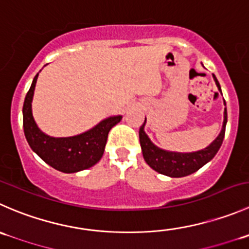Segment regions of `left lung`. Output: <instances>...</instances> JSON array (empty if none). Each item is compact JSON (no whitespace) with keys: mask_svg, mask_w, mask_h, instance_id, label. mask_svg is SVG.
<instances>
[{"mask_svg":"<svg viewBox=\"0 0 249 249\" xmlns=\"http://www.w3.org/2000/svg\"><path fill=\"white\" fill-rule=\"evenodd\" d=\"M213 76L216 86L220 90V85H219L215 75ZM226 122H228V112H226L225 108L223 129H221L219 136L207 148L198 152H194V153H176V152L163 151V149L158 148L152 143L146 132L143 131L144 123H146V119H144V123L141 125L139 131L140 143H141L144 160L153 170L158 171L159 174H163V175L171 176V178H182V176L190 175V174L201 169L209 160H212L214 156L218 153L219 148L223 143L224 136H225Z\"/></svg>","mask_w":249,"mask_h":249,"instance_id":"left-lung-1","label":"left lung"}]
</instances>
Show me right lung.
<instances>
[{"label": "right lung", "instance_id": "add662e5", "mask_svg": "<svg viewBox=\"0 0 249 249\" xmlns=\"http://www.w3.org/2000/svg\"><path fill=\"white\" fill-rule=\"evenodd\" d=\"M38 74L25 96L23 106V126L26 141L43 161L63 173H76L95 165L103 156L109 130L120 122L122 117L102 120L93 129L73 137H51L36 125L31 112L35 84Z\"/></svg>", "mask_w": 249, "mask_h": 249}]
</instances>
